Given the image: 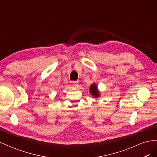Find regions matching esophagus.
Instances as JSON below:
<instances>
[{"instance_id": "obj_1", "label": "esophagus", "mask_w": 157, "mask_h": 157, "mask_svg": "<svg viewBox=\"0 0 157 157\" xmlns=\"http://www.w3.org/2000/svg\"><path fill=\"white\" fill-rule=\"evenodd\" d=\"M72 86L73 87H77L79 86V82L78 81H73L72 82Z\"/></svg>"}]
</instances>
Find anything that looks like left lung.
Listing matches in <instances>:
<instances>
[{
  "label": "left lung",
  "mask_w": 157,
  "mask_h": 157,
  "mask_svg": "<svg viewBox=\"0 0 157 157\" xmlns=\"http://www.w3.org/2000/svg\"><path fill=\"white\" fill-rule=\"evenodd\" d=\"M90 92L94 98H98L100 96V94H99L98 91L97 85L96 84H93L91 85V86L90 87Z\"/></svg>",
  "instance_id": "obj_1"
}]
</instances>
